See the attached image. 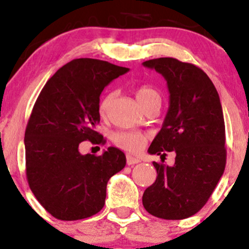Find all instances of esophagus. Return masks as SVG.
<instances>
[{
  "label": "esophagus",
  "instance_id": "34e87169",
  "mask_svg": "<svg viewBox=\"0 0 249 249\" xmlns=\"http://www.w3.org/2000/svg\"><path fill=\"white\" fill-rule=\"evenodd\" d=\"M126 161H127V164H129V165H134V164L140 163V161H141V159H140V158H136V157L127 156Z\"/></svg>",
  "mask_w": 249,
  "mask_h": 249
}]
</instances>
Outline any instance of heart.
I'll return each instance as SVG.
<instances>
[{
	"mask_svg": "<svg viewBox=\"0 0 249 249\" xmlns=\"http://www.w3.org/2000/svg\"><path fill=\"white\" fill-rule=\"evenodd\" d=\"M154 96H159V95L153 90V89L147 88V86L140 88L139 90L136 91V98L140 103L148 100V98L154 97ZM113 97H114V93H108L107 96H105V97L101 100L98 110H100V114L102 115V117L107 114ZM113 140H114V142L118 144V146L126 149V151L137 152L143 147L147 137L146 135L137 131H119V132H115V134L113 135Z\"/></svg>",
	"mask_w": 249,
	"mask_h": 249,
	"instance_id": "obj_1",
	"label": "heart"
}]
</instances>
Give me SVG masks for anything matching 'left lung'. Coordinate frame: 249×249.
<instances>
[{"label":"left lung","instance_id":"obj_1","mask_svg":"<svg viewBox=\"0 0 249 249\" xmlns=\"http://www.w3.org/2000/svg\"><path fill=\"white\" fill-rule=\"evenodd\" d=\"M166 81L169 108L149 154L175 152L174 165L153 161L157 178L142 196L157 218L178 220L201 211L225 170V123L215 86L202 69L175 58L142 63Z\"/></svg>","mask_w":249,"mask_h":249}]
</instances>
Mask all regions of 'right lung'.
Wrapping results in <instances>:
<instances>
[{
  "label": "right lung",
  "mask_w": 249,
  "mask_h": 249,
  "mask_svg": "<svg viewBox=\"0 0 249 249\" xmlns=\"http://www.w3.org/2000/svg\"><path fill=\"white\" fill-rule=\"evenodd\" d=\"M129 68L106 60L74 59L46 83L25 130L26 178L41 206L60 220H79L105 206L107 183L124 169L126 157L115 147L101 156L83 154V141L102 143L100 96Z\"/></svg>",
  "instance_id": "obj_1"
}]
</instances>
